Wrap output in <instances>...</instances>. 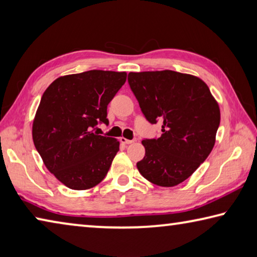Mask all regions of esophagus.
I'll return each mask as SVG.
<instances>
[{
	"mask_svg": "<svg viewBox=\"0 0 257 257\" xmlns=\"http://www.w3.org/2000/svg\"><path fill=\"white\" fill-rule=\"evenodd\" d=\"M120 142L124 145H129V144H133V143H134V141H132V139H127L124 137H120Z\"/></svg>",
	"mask_w": 257,
	"mask_h": 257,
	"instance_id": "1",
	"label": "esophagus"
}]
</instances>
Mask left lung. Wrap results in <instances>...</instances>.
<instances>
[{"label":"left lung","mask_w":257,"mask_h":257,"mask_svg":"<svg viewBox=\"0 0 257 257\" xmlns=\"http://www.w3.org/2000/svg\"><path fill=\"white\" fill-rule=\"evenodd\" d=\"M130 88L151 123L162 121L158 139H144L137 163L152 184L173 187L193 175L213 150L220 107L201 78L172 70L130 72Z\"/></svg>","instance_id":"8db88e82"}]
</instances>
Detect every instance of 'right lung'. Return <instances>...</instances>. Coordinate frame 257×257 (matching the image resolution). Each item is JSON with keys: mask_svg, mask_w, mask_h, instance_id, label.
<instances>
[{"mask_svg": "<svg viewBox=\"0 0 257 257\" xmlns=\"http://www.w3.org/2000/svg\"><path fill=\"white\" fill-rule=\"evenodd\" d=\"M127 72L90 70L61 76L47 87L33 121V141L45 167L64 186L98 185L119 151L118 139L94 133Z\"/></svg>", "mask_w": 257, "mask_h": 257, "instance_id": "1", "label": "right lung"}]
</instances>
